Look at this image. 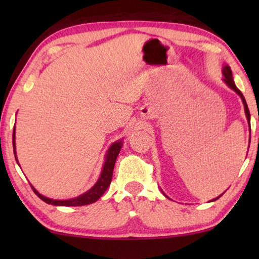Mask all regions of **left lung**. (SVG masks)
Masks as SVG:
<instances>
[{
  "mask_svg": "<svg viewBox=\"0 0 259 259\" xmlns=\"http://www.w3.org/2000/svg\"><path fill=\"white\" fill-rule=\"evenodd\" d=\"M223 74H224V81H225V83L228 84V86L231 88V90H233L236 92L237 94L239 95L240 97V99H242V101H243V104H244V109H245V115H246V119H247V122H249V126H250V112H249V108H247V105H246V101H245V99H244V95L242 94V92H240L238 88L236 87V84H235V81H233V79H232V72H231V68H230L229 66H224V68H223ZM250 133H251V128H250ZM251 137V136H250ZM222 197V194L219 197H217V198H214L213 200H211V201H214V200H217L218 198H221Z\"/></svg>",
  "mask_w": 259,
  "mask_h": 259,
  "instance_id": "1",
  "label": "left lung"
}]
</instances>
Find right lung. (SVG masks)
Segmentation results:
<instances>
[{
  "mask_svg": "<svg viewBox=\"0 0 259 259\" xmlns=\"http://www.w3.org/2000/svg\"><path fill=\"white\" fill-rule=\"evenodd\" d=\"M121 146H122L121 140L115 141V143L112 144V146L109 147V150L107 151V154H106V160H105L104 167H102L100 178L98 179V182L95 183V185L92 187L91 190H88L87 192H84L79 197L72 198V199H67V200H56V199H51V198L42 196V194L38 193L33 186H31V189H33L35 194H36L40 199L44 200L45 203L55 205V206H82V205L95 203V201H97L99 198L106 192V190L108 189V186L111 185L113 169H114L115 160L116 158H118L120 150H121ZM13 147H14V154H15V158H16L15 127H14V132H13Z\"/></svg>",
  "mask_w": 259,
  "mask_h": 259,
  "instance_id": "add662e5",
  "label": "right lung"
}]
</instances>
